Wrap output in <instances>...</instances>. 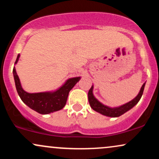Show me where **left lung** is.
I'll list each match as a JSON object with an SVG mask.
<instances>
[{
    "instance_id": "8db88e82",
    "label": "left lung",
    "mask_w": 159,
    "mask_h": 159,
    "mask_svg": "<svg viewBox=\"0 0 159 159\" xmlns=\"http://www.w3.org/2000/svg\"><path fill=\"white\" fill-rule=\"evenodd\" d=\"M144 87H145V83H144L143 86L141 87V89H140V93H138V96L131 102H129L125 104V105H122V106H120L119 107L111 108V107H108L105 106V105H102V104L99 102L94 97L93 94V87L92 86L88 92L89 103H90V107H92L94 111H97V112L100 113V114L105 115V116H111V117H117V116H121L122 114H123L124 113H125L126 111L130 110L131 108H132V107L140 101V98H141L142 95H143Z\"/></svg>"
}]
</instances>
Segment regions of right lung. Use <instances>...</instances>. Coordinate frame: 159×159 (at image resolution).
Masks as SVG:
<instances>
[{
    "mask_svg": "<svg viewBox=\"0 0 159 159\" xmlns=\"http://www.w3.org/2000/svg\"><path fill=\"white\" fill-rule=\"evenodd\" d=\"M19 54L17 57L16 63L19 61ZM13 75L15 79L16 87L18 94L28 107L42 114H47L54 111H59L65 106L69 91L80 80V77L70 78L66 82L59 90L54 93H28L21 88L19 78L16 74V69L13 68Z\"/></svg>",
    "mask_w": 159,
    "mask_h": 159,
    "instance_id": "right-lung-1",
    "label": "right lung"
}]
</instances>
